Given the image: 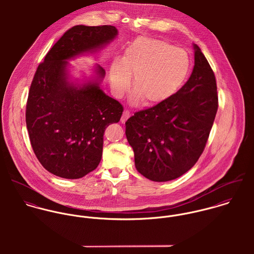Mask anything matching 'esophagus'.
Returning a JSON list of instances; mask_svg holds the SVG:
<instances>
[{"label": "esophagus", "instance_id": "34e87169", "mask_svg": "<svg viewBox=\"0 0 254 254\" xmlns=\"http://www.w3.org/2000/svg\"><path fill=\"white\" fill-rule=\"evenodd\" d=\"M130 117V111L129 110H124L122 117H121V123H125L126 120Z\"/></svg>", "mask_w": 254, "mask_h": 254}]
</instances>
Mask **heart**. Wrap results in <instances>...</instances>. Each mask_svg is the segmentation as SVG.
Masks as SVG:
<instances>
[{"mask_svg":"<svg viewBox=\"0 0 254 254\" xmlns=\"http://www.w3.org/2000/svg\"><path fill=\"white\" fill-rule=\"evenodd\" d=\"M190 68L185 50L161 40L139 37L126 48L121 61H113L109 78L115 94L121 97L130 88V77H134V101L141 99L145 106H155L181 89Z\"/></svg>","mask_w":254,"mask_h":254,"instance_id":"heart-1","label":"heart"}]
</instances>
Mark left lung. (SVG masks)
Masks as SVG:
<instances>
[{
  "mask_svg": "<svg viewBox=\"0 0 254 254\" xmlns=\"http://www.w3.org/2000/svg\"><path fill=\"white\" fill-rule=\"evenodd\" d=\"M189 80L169 100L135 112L125 123L135 166L154 182L189 171L204 150L218 109L215 75L197 45Z\"/></svg>",
  "mask_w": 254,
  "mask_h": 254,
  "instance_id": "obj_1",
  "label": "left lung"
}]
</instances>
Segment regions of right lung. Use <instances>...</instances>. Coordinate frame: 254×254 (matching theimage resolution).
Here are the masks:
<instances>
[{
  "label": "right lung",
  "mask_w": 254,
  "mask_h": 254,
  "mask_svg": "<svg viewBox=\"0 0 254 254\" xmlns=\"http://www.w3.org/2000/svg\"><path fill=\"white\" fill-rule=\"evenodd\" d=\"M117 36L111 25H76L46 55L32 80L26 126L38 160L52 174L79 179L95 170L103 154L104 134L117 123L123 107L100 88L105 69L97 65L98 79L82 85L69 81L68 60L97 51Z\"/></svg>",
  "instance_id": "obj_1"
}]
</instances>
